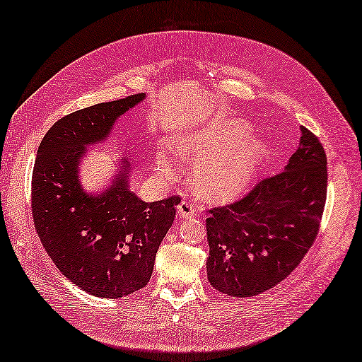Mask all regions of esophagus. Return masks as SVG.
I'll list each match as a JSON object with an SVG mask.
<instances>
[{"instance_id": "esophagus-1", "label": "esophagus", "mask_w": 362, "mask_h": 362, "mask_svg": "<svg viewBox=\"0 0 362 362\" xmlns=\"http://www.w3.org/2000/svg\"><path fill=\"white\" fill-rule=\"evenodd\" d=\"M177 211L182 217L187 218V217L194 216V212H196V206H194L189 200H182L180 205L177 206Z\"/></svg>"}]
</instances>
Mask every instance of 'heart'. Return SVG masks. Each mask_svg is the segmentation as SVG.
I'll return each instance as SVG.
<instances>
[{
  "mask_svg": "<svg viewBox=\"0 0 362 362\" xmlns=\"http://www.w3.org/2000/svg\"><path fill=\"white\" fill-rule=\"evenodd\" d=\"M267 153V145L251 139V129L240 122L177 141L180 159L196 162L192 180L199 194L216 202L234 199L246 191L263 166ZM156 168L163 177H171L175 171L174 157L165 148L157 150Z\"/></svg>",
  "mask_w": 362,
  "mask_h": 362,
  "instance_id": "heart-1",
  "label": "heart"
}]
</instances>
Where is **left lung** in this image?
<instances>
[{"mask_svg": "<svg viewBox=\"0 0 362 362\" xmlns=\"http://www.w3.org/2000/svg\"><path fill=\"white\" fill-rule=\"evenodd\" d=\"M327 157L320 139H301L281 173L258 182L230 205L209 209L208 280L230 296L269 291L308 254L327 197Z\"/></svg>", "mask_w": 362, "mask_h": 362, "instance_id": "1", "label": "left lung"}]
</instances>
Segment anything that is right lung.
Wrapping results in <instances>:
<instances>
[{"label": "right lung", "mask_w": 362, "mask_h": 362, "mask_svg": "<svg viewBox=\"0 0 362 362\" xmlns=\"http://www.w3.org/2000/svg\"><path fill=\"white\" fill-rule=\"evenodd\" d=\"M144 99L139 93L59 119L41 141L33 166L32 216L44 249L73 284L102 298H120L150 281L180 203L177 196L139 199L128 187L127 159L104 192L88 194L81 185L87 146L108 139L117 117Z\"/></svg>", "instance_id": "add662e5"}]
</instances>
